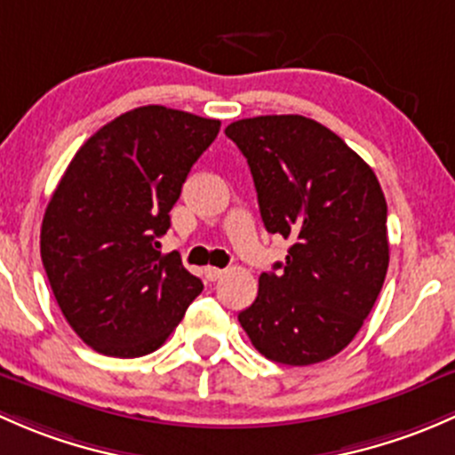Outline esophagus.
<instances>
[{
  "mask_svg": "<svg viewBox=\"0 0 455 455\" xmlns=\"http://www.w3.org/2000/svg\"><path fill=\"white\" fill-rule=\"evenodd\" d=\"M223 274H226V271L219 269V267H205V278H208L210 283H217Z\"/></svg>",
  "mask_w": 455,
  "mask_h": 455,
  "instance_id": "34e87169",
  "label": "esophagus"
}]
</instances>
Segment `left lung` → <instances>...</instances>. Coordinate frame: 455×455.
Wrapping results in <instances>:
<instances>
[{
    "label": "left lung",
    "instance_id": "8db88e82",
    "mask_svg": "<svg viewBox=\"0 0 455 455\" xmlns=\"http://www.w3.org/2000/svg\"><path fill=\"white\" fill-rule=\"evenodd\" d=\"M226 135L250 164L267 232L291 241L238 322L271 362H326L353 341L386 280L387 205L377 175L304 116L245 118Z\"/></svg>",
    "mask_w": 455,
    "mask_h": 455
}]
</instances>
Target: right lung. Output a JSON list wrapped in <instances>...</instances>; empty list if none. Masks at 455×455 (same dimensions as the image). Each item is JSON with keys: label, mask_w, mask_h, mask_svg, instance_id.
<instances>
[{"label": "right lung", "mask_w": 455, "mask_h": 455, "mask_svg": "<svg viewBox=\"0 0 455 455\" xmlns=\"http://www.w3.org/2000/svg\"><path fill=\"white\" fill-rule=\"evenodd\" d=\"M221 123L147 105L98 129L60 177L41 223V260L74 332L109 357L153 353L204 284L159 236Z\"/></svg>", "instance_id": "1"}]
</instances>
